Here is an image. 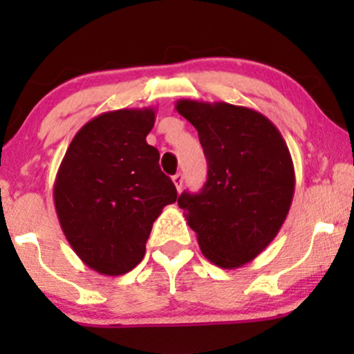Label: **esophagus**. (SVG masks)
<instances>
[{"label":"esophagus","mask_w":354,"mask_h":354,"mask_svg":"<svg viewBox=\"0 0 354 354\" xmlns=\"http://www.w3.org/2000/svg\"><path fill=\"white\" fill-rule=\"evenodd\" d=\"M171 180H173V183H174V186H176V189L180 191L181 186H183V174H181V173H176V174H174V176L171 178Z\"/></svg>","instance_id":"esophagus-1"}]
</instances>
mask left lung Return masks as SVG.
Listing matches in <instances>:
<instances>
[{"instance_id":"left-lung-1","label":"left lung","mask_w":354,"mask_h":354,"mask_svg":"<svg viewBox=\"0 0 354 354\" xmlns=\"http://www.w3.org/2000/svg\"><path fill=\"white\" fill-rule=\"evenodd\" d=\"M176 111L196 128L208 161L200 193L178 206L213 265L234 270L276 238L295 194V166L278 128L245 106L180 100Z\"/></svg>"}]
</instances>
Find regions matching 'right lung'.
<instances>
[{"mask_svg": "<svg viewBox=\"0 0 354 354\" xmlns=\"http://www.w3.org/2000/svg\"><path fill=\"white\" fill-rule=\"evenodd\" d=\"M153 108L116 109L76 133L53 188L61 230L84 265L121 276L143 259L154 219L176 201L160 153L146 143Z\"/></svg>", "mask_w": 354, "mask_h": 354, "instance_id": "add662e5", "label": "right lung"}]
</instances>
